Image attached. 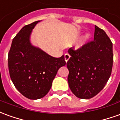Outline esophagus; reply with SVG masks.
I'll return each mask as SVG.
<instances>
[{
	"instance_id": "obj_1",
	"label": "esophagus",
	"mask_w": 120,
	"mask_h": 120,
	"mask_svg": "<svg viewBox=\"0 0 120 120\" xmlns=\"http://www.w3.org/2000/svg\"><path fill=\"white\" fill-rule=\"evenodd\" d=\"M64 57H65V60H66V62H67L69 60V58L71 57V56L68 54V53H66V54H64Z\"/></svg>"
}]
</instances>
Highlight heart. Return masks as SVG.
I'll return each instance as SVG.
<instances>
[{
	"label": "heart",
	"mask_w": 120,
	"mask_h": 120,
	"mask_svg": "<svg viewBox=\"0 0 120 120\" xmlns=\"http://www.w3.org/2000/svg\"><path fill=\"white\" fill-rule=\"evenodd\" d=\"M90 36H91V35H90V34H89V33H87V34H86L85 35H84L80 41V45H83L85 43L87 42V41H88V40L90 38Z\"/></svg>",
	"instance_id": "obj_1"
}]
</instances>
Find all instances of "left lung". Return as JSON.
I'll return each mask as SVG.
<instances>
[{"instance_id":"8db88e82","label":"left lung","mask_w":120,"mask_h":120,"mask_svg":"<svg viewBox=\"0 0 120 120\" xmlns=\"http://www.w3.org/2000/svg\"><path fill=\"white\" fill-rule=\"evenodd\" d=\"M94 40L77 50L69 49V86L80 99H90L103 90L113 65L112 43L105 32L95 26Z\"/></svg>"}]
</instances>
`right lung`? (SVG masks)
I'll return each mask as SVG.
<instances>
[{"mask_svg": "<svg viewBox=\"0 0 120 120\" xmlns=\"http://www.w3.org/2000/svg\"><path fill=\"white\" fill-rule=\"evenodd\" d=\"M37 21L25 25L13 39L8 62L10 76L22 95L38 99L47 95L58 70L66 65L64 56L54 58L33 46L30 41Z\"/></svg>", "mask_w": 120, "mask_h": 120, "instance_id": "right-lung-1", "label": "right lung"}]
</instances>
